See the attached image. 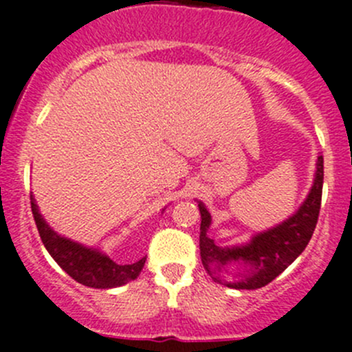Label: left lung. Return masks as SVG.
<instances>
[{
    "mask_svg": "<svg viewBox=\"0 0 352 352\" xmlns=\"http://www.w3.org/2000/svg\"><path fill=\"white\" fill-rule=\"evenodd\" d=\"M321 192H323V157L320 155L316 162L314 185L300 209L276 228L254 236L249 245L233 247V249H221L214 243V240L207 236L210 214L204 204H199L200 216H202L200 256L207 273L217 283L239 290H256L273 282L300 256V252L309 243L320 216ZM235 262L247 263L250 270L237 275L241 278L235 283H226L222 280V274L228 272Z\"/></svg>",
    "mask_w": 352,
    "mask_h": 352,
    "instance_id": "left-lung-1",
    "label": "left lung"
}]
</instances>
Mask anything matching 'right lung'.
I'll list each match as a JSON object with an SVG mask.
<instances>
[{"instance_id":"1","label":"right lung","mask_w":352,"mask_h":352,"mask_svg":"<svg viewBox=\"0 0 352 352\" xmlns=\"http://www.w3.org/2000/svg\"><path fill=\"white\" fill-rule=\"evenodd\" d=\"M31 209L46 250L52 254L56 264L76 282L86 287H93V289H113V287L126 285L131 280H136V276L142 273L146 257H142L133 264L113 263L110 257L103 256L96 250L56 235L41 217L32 197Z\"/></svg>"}]
</instances>
